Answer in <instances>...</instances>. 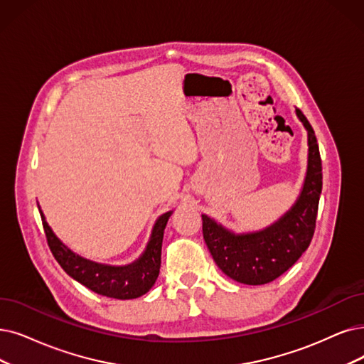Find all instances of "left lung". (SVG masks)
<instances>
[{
	"mask_svg": "<svg viewBox=\"0 0 364 364\" xmlns=\"http://www.w3.org/2000/svg\"><path fill=\"white\" fill-rule=\"evenodd\" d=\"M297 118L308 132V168L294 205L272 225L252 232H236L201 215L203 237L216 266L228 278L246 285H263L279 278L308 250L315 231L323 190L321 156L314 128L299 109Z\"/></svg>",
	"mask_w": 364,
	"mask_h": 364,
	"instance_id": "left-lung-1",
	"label": "left lung"
}]
</instances>
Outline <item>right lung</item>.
<instances>
[{
  "label": "right lung",
  "instance_id": "add662e5",
  "mask_svg": "<svg viewBox=\"0 0 364 364\" xmlns=\"http://www.w3.org/2000/svg\"><path fill=\"white\" fill-rule=\"evenodd\" d=\"M171 213L173 210L166 212L155 221L146 248L136 261L127 266H109L86 259L68 250L55 236L45 215L40 210L49 248L65 273L86 288H90L91 291L119 300L137 299L146 294L154 287L159 274V267H161L164 228Z\"/></svg>",
  "mask_w": 364,
  "mask_h": 364
}]
</instances>
